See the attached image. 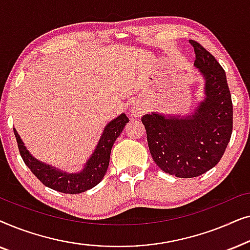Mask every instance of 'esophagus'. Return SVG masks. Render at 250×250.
I'll return each instance as SVG.
<instances>
[{"label":"esophagus","instance_id":"1","mask_svg":"<svg viewBox=\"0 0 250 250\" xmlns=\"http://www.w3.org/2000/svg\"><path fill=\"white\" fill-rule=\"evenodd\" d=\"M143 112V109L140 108V107H134L132 109V114L133 116H135V117H139V116H141Z\"/></svg>","mask_w":250,"mask_h":250}]
</instances>
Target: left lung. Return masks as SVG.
Segmentation results:
<instances>
[{
  "label": "left lung",
  "mask_w": 250,
  "mask_h": 250,
  "mask_svg": "<svg viewBox=\"0 0 250 250\" xmlns=\"http://www.w3.org/2000/svg\"><path fill=\"white\" fill-rule=\"evenodd\" d=\"M196 66L206 80L205 100L188 117L145 115L150 153L157 166L176 177L199 176L216 165L233 128V105L225 71L203 45L189 41Z\"/></svg>",
  "instance_id": "1"
}]
</instances>
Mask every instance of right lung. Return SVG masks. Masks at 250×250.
<instances>
[{
	"instance_id": "obj_1",
	"label": "right lung",
	"mask_w": 250,
	"mask_h": 250,
	"mask_svg": "<svg viewBox=\"0 0 250 250\" xmlns=\"http://www.w3.org/2000/svg\"><path fill=\"white\" fill-rule=\"evenodd\" d=\"M129 122L127 116L122 114L117 118L111 121L105 126L100 140L94 150L93 155L88 159L84 169L81 173L68 174L53 168L52 166L46 165L36 160L28 152L26 146L20 139L16 128H13L15 136L18 143V149L23 163L28 166L32 173L42 182L44 186L62 193H81L87 191L97 186L104 179L109 166L110 151L116 139L123 132V128Z\"/></svg>"
}]
</instances>
